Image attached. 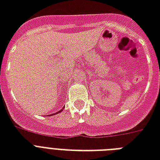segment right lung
<instances>
[{
    "label": "right lung",
    "instance_id": "obj_1",
    "mask_svg": "<svg viewBox=\"0 0 160 160\" xmlns=\"http://www.w3.org/2000/svg\"><path fill=\"white\" fill-rule=\"evenodd\" d=\"M62 110H60V111H58V112H56V114H57V113H58V112H62Z\"/></svg>",
    "mask_w": 160,
    "mask_h": 160
}]
</instances>
